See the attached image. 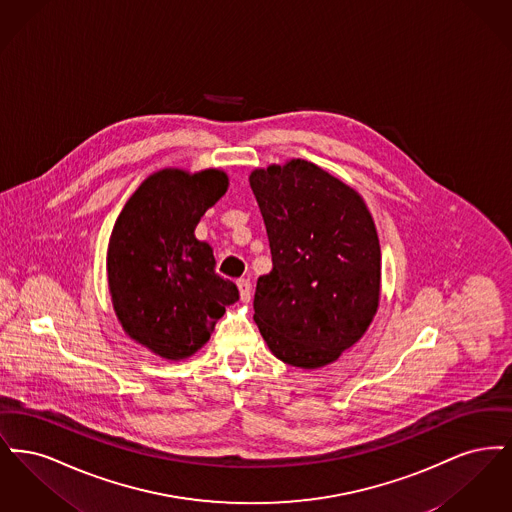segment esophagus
Returning <instances> with one entry per match:
<instances>
[{"label":"esophagus","mask_w":512,"mask_h":512,"mask_svg":"<svg viewBox=\"0 0 512 512\" xmlns=\"http://www.w3.org/2000/svg\"><path fill=\"white\" fill-rule=\"evenodd\" d=\"M238 290H240V297H242V301L247 303L249 299H251V282L249 280H238Z\"/></svg>","instance_id":"obj_1"}]
</instances>
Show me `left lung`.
Wrapping results in <instances>:
<instances>
[{"mask_svg": "<svg viewBox=\"0 0 512 512\" xmlns=\"http://www.w3.org/2000/svg\"><path fill=\"white\" fill-rule=\"evenodd\" d=\"M272 270L253 320L276 359L313 370L365 336L380 305L382 253L365 199L305 159L249 174Z\"/></svg>", "mask_w": 512, "mask_h": 512, "instance_id": "8db88e82", "label": "left lung"}]
</instances>
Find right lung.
Wrapping results in <instances>:
<instances>
[{
	"mask_svg": "<svg viewBox=\"0 0 512 512\" xmlns=\"http://www.w3.org/2000/svg\"><path fill=\"white\" fill-rule=\"evenodd\" d=\"M228 190L220 169H161L130 195L107 247V282L115 315L130 340L165 361L201 349L224 309L240 299L215 272L213 247L195 226Z\"/></svg>",
	"mask_w": 512,
	"mask_h": 512,
	"instance_id": "obj_1",
	"label": "right lung"
}]
</instances>
